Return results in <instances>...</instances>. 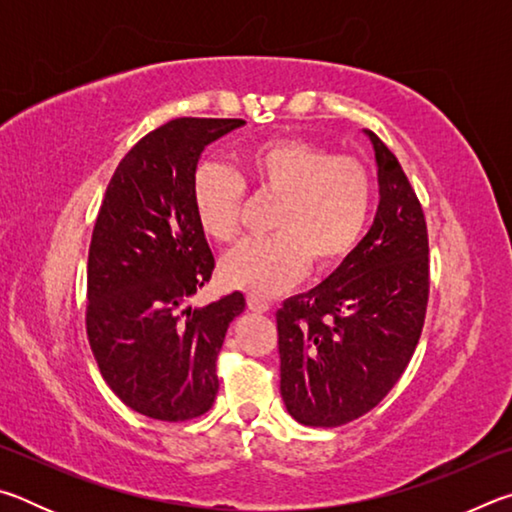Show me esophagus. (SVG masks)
I'll return each mask as SVG.
<instances>
[{"label":"esophagus","mask_w":512,"mask_h":512,"mask_svg":"<svg viewBox=\"0 0 512 512\" xmlns=\"http://www.w3.org/2000/svg\"><path fill=\"white\" fill-rule=\"evenodd\" d=\"M246 302H248V309L257 311V314H268V311H271V302L259 296H248Z\"/></svg>","instance_id":"esophagus-1"}]
</instances>
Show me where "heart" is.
I'll return each instance as SVG.
<instances>
[{
  "label": "heart",
  "instance_id": "heart-1",
  "mask_svg": "<svg viewBox=\"0 0 512 512\" xmlns=\"http://www.w3.org/2000/svg\"><path fill=\"white\" fill-rule=\"evenodd\" d=\"M277 198L273 237L250 239L225 255L223 280L257 296H273L314 271L339 266L366 230L372 178L352 155H334L305 140H268L239 160V176L207 162L194 176V212L203 232L232 244L241 230L246 189Z\"/></svg>",
  "mask_w": 512,
  "mask_h": 512
}]
</instances>
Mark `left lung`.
Wrapping results in <instances>:
<instances>
[{
    "label": "left lung",
    "mask_w": 512,
    "mask_h": 512,
    "mask_svg": "<svg viewBox=\"0 0 512 512\" xmlns=\"http://www.w3.org/2000/svg\"><path fill=\"white\" fill-rule=\"evenodd\" d=\"M368 137L379 176L375 223L329 280L275 314L282 400L307 427H341L375 409L404 375L427 316L422 205L393 151Z\"/></svg>",
    "instance_id": "1"
}]
</instances>
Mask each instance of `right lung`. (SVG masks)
<instances>
[{
    "mask_svg": "<svg viewBox=\"0 0 512 512\" xmlns=\"http://www.w3.org/2000/svg\"><path fill=\"white\" fill-rule=\"evenodd\" d=\"M241 124L178 117L144 135L112 173L94 221L85 332L112 393L146 418H201L219 393L216 357L246 300L235 291L185 307L214 271L192 187L205 146Z\"/></svg>",
    "mask_w": 512,
    "mask_h": 512,
    "instance_id": "add662e5",
    "label": "right lung"
}]
</instances>
